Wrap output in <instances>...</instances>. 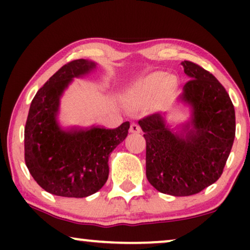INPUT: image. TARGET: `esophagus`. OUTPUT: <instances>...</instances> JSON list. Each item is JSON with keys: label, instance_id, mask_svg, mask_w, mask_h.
<instances>
[{"label": "esophagus", "instance_id": "1", "mask_svg": "<svg viewBox=\"0 0 250 250\" xmlns=\"http://www.w3.org/2000/svg\"><path fill=\"white\" fill-rule=\"evenodd\" d=\"M129 132L136 133V134H138V133L141 132V127H140L138 124H135V123H132L131 126H129Z\"/></svg>", "mask_w": 250, "mask_h": 250}]
</instances>
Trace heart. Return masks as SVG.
<instances>
[{
  "instance_id": "1",
  "label": "heart",
  "mask_w": 250,
  "mask_h": 250,
  "mask_svg": "<svg viewBox=\"0 0 250 250\" xmlns=\"http://www.w3.org/2000/svg\"><path fill=\"white\" fill-rule=\"evenodd\" d=\"M177 88V80L173 75L155 71L140 78L127 92L128 100L134 104H143L157 97L160 104H165L173 97Z\"/></svg>"
}]
</instances>
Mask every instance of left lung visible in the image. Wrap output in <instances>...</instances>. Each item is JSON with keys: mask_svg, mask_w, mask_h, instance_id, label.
I'll use <instances>...</instances> for the list:
<instances>
[{"mask_svg": "<svg viewBox=\"0 0 250 250\" xmlns=\"http://www.w3.org/2000/svg\"><path fill=\"white\" fill-rule=\"evenodd\" d=\"M191 81L179 100L191 109L190 121L174 132L165 115L139 121L146 142V174L162 193L196 194L223 173L235 135L234 107L220 82L191 61L181 62Z\"/></svg>", "mask_w": 250, "mask_h": 250, "instance_id": "1", "label": "left lung"}]
</instances>
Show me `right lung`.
Returning a JSON list of instances; mask_svg holds the SVG:
<instances>
[{"label":"right lung","mask_w":250,"mask_h":250,"mask_svg":"<svg viewBox=\"0 0 250 250\" xmlns=\"http://www.w3.org/2000/svg\"><path fill=\"white\" fill-rule=\"evenodd\" d=\"M97 68L78 59L61 67L37 91L25 126V162L37 184L68 198L93 194L107 182L109 156L127 136L129 123L115 129L101 126L62 128L58 121L60 99L74 78Z\"/></svg>","instance_id":"add662e5"}]
</instances>
